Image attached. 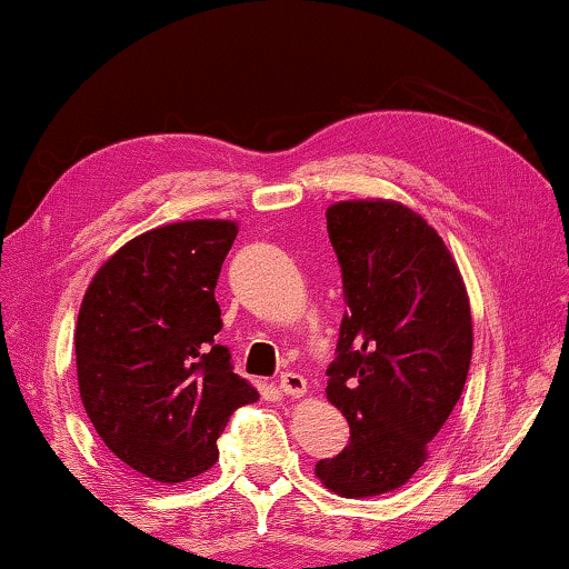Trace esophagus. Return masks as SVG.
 <instances>
[{"label":"esophagus","mask_w":569,"mask_h":569,"mask_svg":"<svg viewBox=\"0 0 569 569\" xmlns=\"http://www.w3.org/2000/svg\"><path fill=\"white\" fill-rule=\"evenodd\" d=\"M306 388L308 383L300 372H282V376H279V391L284 396H302L306 393Z\"/></svg>","instance_id":"34e87169"}]
</instances>
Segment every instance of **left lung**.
Instances as JSON below:
<instances>
[{
	"mask_svg": "<svg viewBox=\"0 0 569 569\" xmlns=\"http://www.w3.org/2000/svg\"><path fill=\"white\" fill-rule=\"evenodd\" d=\"M326 228L347 302L326 399L352 438L316 463V477L357 500L399 489L427 461V442L463 393L473 326L456 259L409 207L337 201Z\"/></svg>",
	"mask_w": 569,
	"mask_h": 569,
	"instance_id": "8db88e82",
	"label": "left lung"
}]
</instances>
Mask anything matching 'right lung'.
Listing matches in <instances>:
<instances>
[{"mask_svg": "<svg viewBox=\"0 0 569 569\" xmlns=\"http://www.w3.org/2000/svg\"><path fill=\"white\" fill-rule=\"evenodd\" d=\"M236 236L230 220L142 232L98 269L77 316V383L92 427L162 485L212 469L230 415L259 399L214 341V287Z\"/></svg>", "mask_w": 569, "mask_h": 569, "instance_id": "add662e5", "label": "right lung"}]
</instances>
